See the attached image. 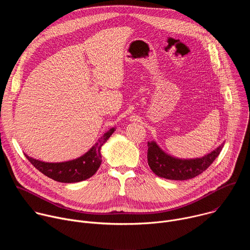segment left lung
Listing matches in <instances>:
<instances>
[{
  "instance_id": "obj_1",
  "label": "left lung",
  "mask_w": 250,
  "mask_h": 250,
  "mask_svg": "<svg viewBox=\"0 0 250 250\" xmlns=\"http://www.w3.org/2000/svg\"><path fill=\"white\" fill-rule=\"evenodd\" d=\"M147 161L155 175L169 180H188L203 173L219 154L224 144L202 158L179 159L165 153L155 141L147 142Z\"/></svg>"
}]
</instances>
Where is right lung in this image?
I'll return each mask as SVG.
<instances>
[{
  "label": "right lung",
  "instance_id": "add662e5",
  "mask_svg": "<svg viewBox=\"0 0 250 250\" xmlns=\"http://www.w3.org/2000/svg\"><path fill=\"white\" fill-rule=\"evenodd\" d=\"M114 131V127L106 131L87 153L74 160L59 163H48L33 159L27 155H25V157L39 171L57 182H80L92 177L99 169L102 162L101 147L109 139Z\"/></svg>",
  "mask_w": 250,
  "mask_h": 250
}]
</instances>
